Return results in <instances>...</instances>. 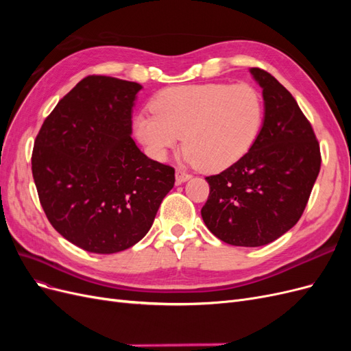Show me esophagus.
<instances>
[{"mask_svg":"<svg viewBox=\"0 0 351 351\" xmlns=\"http://www.w3.org/2000/svg\"><path fill=\"white\" fill-rule=\"evenodd\" d=\"M190 178H192V176H190L186 171H183V169H177V171H176V180H177V183H180V184L187 182V180H190Z\"/></svg>","mask_w":351,"mask_h":351,"instance_id":"1","label":"esophagus"}]
</instances>
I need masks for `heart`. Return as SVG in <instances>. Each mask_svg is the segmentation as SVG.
Instances as JSON below:
<instances>
[{"instance_id": "1", "label": "heart", "mask_w": 351, "mask_h": 351, "mask_svg": "<svg viewBox=\"0 0 351 351\" xmlns=\"http://www.w3.org/2000/svg\"><path fill=\"white\" fill-rule=\"evenodd\" d=\"M152 112L133 120L146 154L164 161L184 141L183 159L206 173L222 171L249 152L263 121L261 93L247 83H205L168 88Z\"/></svg>"}]
</instances>
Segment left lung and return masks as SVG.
I'll return each mask as SVG.
<instances>
[{
    "instance_id": "8db88e82",
    "label": "left lung",
    "mask_w": 351,
    "mask_h": 351,
    "mask_svg": "<svg viewBox=\"0 0 351 351\" xmlns=\"http://www.w3.org/2000/svg\"><path fill=\"white\" fill-rule=\"evenodd\" d=\"M249 71L262 88L261 132L240 161L206 177L210 192L200 214L219 240L258 247L300 219L319 174L321 152L293 95L265 70Z\"/></svg>"
}]
</instances>
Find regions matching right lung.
<instances>
[{"mask_svg": "<svg viewBox=\"0 0 351 351\" xmlns=\"http://www.w3.org/2000/svg\"><path fill=\"white\" fill-rule=\"evenodd\" d=\"M139 83L88 76L62 98L36 136L32 174L51 226L99 254L129 249L151 230L174 187V168L132 139Z\"/></svg>", "mask_w": 351, "mask_h": 351, "instance_id": "add662e5", "label": "right lung"}]
</instances>
